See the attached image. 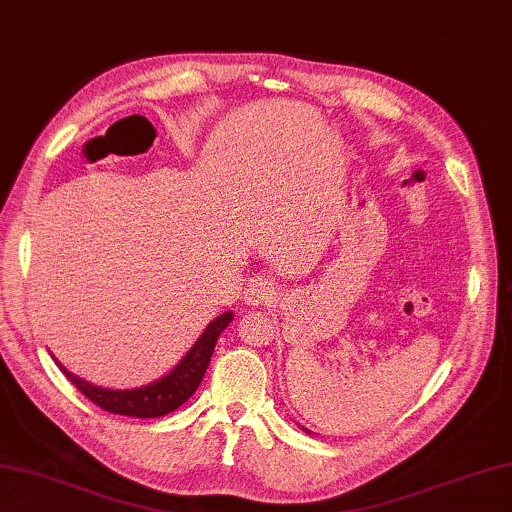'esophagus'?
Instances as JSON below:
<instances>
[{"label": "esophagus", "mask_w": 512, "mask_h": 512, "mask_svg": "<svg viewBox=\"0 0 512 512\" xmlns=\"http://www.w3.org/2000/svg\"><path fill=\"white\" fill-rule=\"evenodd\" d=\"M274 294H276V287H274L272 281H269V278H265V276H252L245 283L243 301L247 305H265V303L272 301Z\"/></svg>", "instance_id": "obj_1"}]
</instances>
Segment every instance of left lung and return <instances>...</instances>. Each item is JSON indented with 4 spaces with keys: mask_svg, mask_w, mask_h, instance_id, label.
Wrapping results in <instances>:
<instances>
[{
    "mask_svg": "<svg viewBox=\"0 0 512 512\" xmlns=\"http://www.w3.org/2000/svg\"><path fill=\"white\" fill-rule=\"evenodd\" d=\"M303 430H305V428H303ZM305 432H310V430H305Z\"/></svg>",
    "mask_w": 512,
    "mask_h": 512,
    "instance_id": "obj_1",
    "label": "left lung"
}]
</instances>
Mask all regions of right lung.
Listing matches in <instances>:
<instances>
[{
    "mask_svg": "<svg viewBox=\"0 0 512 512\" xmlns=\"http://www.w3.org/2000/svg\"><path fill=\"white\" fill-rule=\"evenodd\" d=\"M234 314L225 312L220 314L216 321L207 325V330L200 334V339L194 343V347L182 356V361L173 368L167 376H162L156 383L144 385V388L136 390H106L98 388L89 381L80 379V376L71 374L69 370L57 363L66 379H69L77 390H80L86 399L93 401L95 406L111 412V414H124V417H138V419H153V417H165V414L178 410L191 394L198 390V385L205 376L211 354L220 332L231 323Z\"/></svg>",
    "mask_w": 512,
    "mask_h": 512,
    "instance_id": "right-lung-1",
    "label": "right lung"
}]
</instances>
